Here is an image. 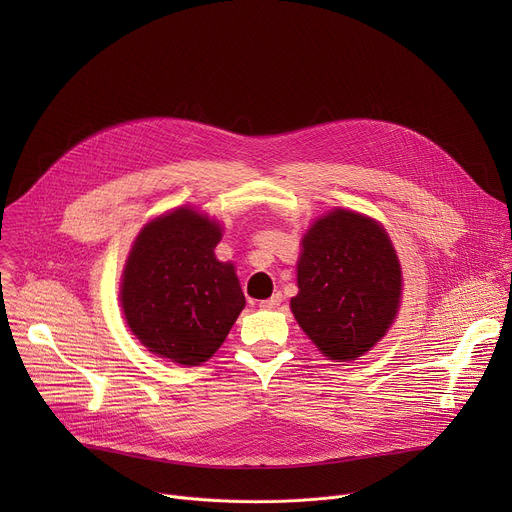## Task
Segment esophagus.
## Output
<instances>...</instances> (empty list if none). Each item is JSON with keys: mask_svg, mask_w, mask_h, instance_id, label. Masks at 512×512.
<instances>
[{"mask_svg": "<svg viewBox=\"0 0 512 512\" xmlns=\"http://www.w3.org/2000/svg\"><path fill=\"white\" fill-rule=\"evenodd\" d=\"M281 294H273L271 298H267V300H263V302H259V308H263V310H273V308H277L279 304H281Z\"/></svg>", "mask_w": 512, "mask_h": 512, "instance_id": "obj_1", "label": "esophagus"}]
</instances>
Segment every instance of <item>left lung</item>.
<instances>
[{
    "mask_svg": "<svg viewBox=\"0 0 512 512\" xmlns=\"http://www.w3.org/2000/svg\"><path fill=\"white\" fill-rule=\"evenodd\" d=\"M302 245L291 312L324 356L356 360L385 336L399 308L401 267L389 235L373 218L338 208Z\"/></svg>",
    "mask_w": 512,
    "mask_h": 512,
    "instance_id": "left-lung-1",
    "label": "left lung"
}]
</instances>
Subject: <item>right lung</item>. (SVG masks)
<instances>
[{
	"label": "right lung",
	"mask_w": 512,
	"mask_h": 512,
	"mask_svg": "<svg viewBox=\"0 0 512 512\" xmlns=\"http://www.w3.org/2000/svg\"><path fill=\"white\" fill-rule=\"evenodd\" d=\"M223 233L206 216L178 208L137 235L121 306L131 332L178 364L208 360L245 308L235 267L214 257Z\"/></svg>",
	"instance_id": "add662e5"
}]
</instances>
